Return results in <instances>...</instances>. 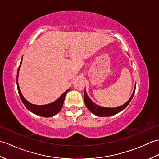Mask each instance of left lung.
<instances>
[{
  "instance_id": "left-lung-1",
  "label": "left lung",
  "mask_w": 159,
  "mask_h": 159,
  "mask_svg": "<svg viewBox=\"0 0 159 159\" xmlns=\"http://www.w3.org/2000/svg\"><path fill=\"white\" fill-rule=\"evenodd\" d=\"M134 92H135V88H134L133 93L132 94L130 99L128 100L126 103L123 104V105L117 107H115V108H107V107H100L99 105H97V104H96L93 102H92V100H91L89 98V96H87L85 90V93H84V101H85V103L86 104L87 109H88L91 112L93 113L94 115L100 117H109V116H113V115H116L119 112H120V111L124 110L125 108L128 105V104L130 103L132 98H133Z\"/></svg>"
}]
</instances>
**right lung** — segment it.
I'll list each match as a JSON object with an SVG mask.
<instances>
[{"label":"right lung","instance_id":"1","mask_svg":"<svg viewBox=\"0 0 159 159\" xmlns=\"http://www.w3.org/2000/svg\"><path fill=\"white\" fill-rule=\"evenodd\" d=\"M22 63V61H21ZM21 63L20 64V66L18 70V73H17V87H18V93L20 95V98H21L23 104H25V106L26 107L29 111H31V112L33 113L34 114L38 115V116L44 117H49L55 116L56 114L58 113L61 109H62L63 104L64 102V99H65V97L66 96V93L68 92L69 89L66 91L58 99L55 100V102L52 103H50L48 104H45V105H36V104H33L29 102L27 100H26L22 94L21 93V91L20 89L19 85L18 83V74H19V70L20 68V66H21Z\"/></svg>","mask_w":159,"mask_h":159}]
</instances>
